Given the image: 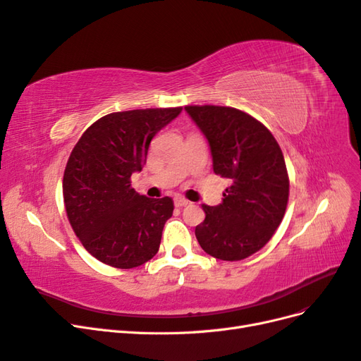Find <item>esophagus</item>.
<instances>
[{
    "label": "esophagus",
    "mask_w": 361,
    "mask_h": 361,
    "mask_svg": "<svg viewBox=\"0 0 361 361\" xmlns=\"http://www.w3.org/2000/svg\"><path fill=\"white\" fill-rule=\"evenodd\" d=\"M174 204H176L178 207H182V206L190 204V202L185 197H182V195H176V197H174Z\"/></svg>",
    "instance_id": "esophagus-1"
}]
</instances>
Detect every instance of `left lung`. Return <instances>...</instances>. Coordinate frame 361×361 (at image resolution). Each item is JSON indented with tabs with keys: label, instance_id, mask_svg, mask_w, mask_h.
I'll use <instances>...</instances> for the list:
<instances>
[{
	"label": "left lung",
	"instance_id": "obj_1",
	"mask_svg": "<svg viewBox=\"0 0 361 361\" xmlns=\"http://www.w3.org/2000/svg\"><path fill=\"white\" fill-rule=\"evenodd\" d=\"M211 147L214 173L232 182L218 206L202 204L195 238L207 255L243 260L269 241L286 212L289 176L268 128L232 106H185Z\"/></svg>",
	"mask_w": 361,
	"mask_h": 361
}]
</instances>
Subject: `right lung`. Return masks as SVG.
Listing matches in <instances>:
<instances>
[{
    "label": "right lung",
    "instance_id": "1",
    "mask_svg": "<svg viewBox=\"0 0 361 361\" xmlns=\"http://www.w3.org/2000/svg\"><path fill=\"white\" fill-rule=\"evenodd\" d=\"M182 111L146 108L111 113L85 129L63 176V199L75 235L89 253L120 269L146 264L173 215L170 197L149 199L130 187L152 138Z\"/></svg>",
    "mask_w": 361,
    "mask_h": 361
}]
</instances>
